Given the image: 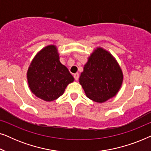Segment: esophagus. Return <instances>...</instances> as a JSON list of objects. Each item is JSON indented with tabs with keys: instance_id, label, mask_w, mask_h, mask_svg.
<instances>
[{
	"instance_id": "obj_1",
	"label": "esophagus",
	"mask_w": 151,
	"mask_h": 151,
	"mask_svg": "<svg viewBox=\"0 0 151 151\" xmlns=\"http://www.w3.org/2000/svg\"><path fill=\"white\" fill-rule=\"evenodd\" d=\"M73 77L75 78L76 80H78V78H79V73H76L73 74Z\"/></svg>"
}]
</instances>
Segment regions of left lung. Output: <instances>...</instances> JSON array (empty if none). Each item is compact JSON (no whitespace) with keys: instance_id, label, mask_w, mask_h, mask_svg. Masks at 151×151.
Masks as SVG:
<instances>
[{"instance_id":"1","label":"left lung","mask_w":151,"mask_h":151,"mask_svg":"<svg viewBox=\"0 0 151 151\" xmlns=\"http://www.w3.org/2000/svg\"><path fill=\"white\" fill-rule=\"evenodd\" d=\"M86 96L96 102H104L114 97L121 87L122 71L112 55L97 48L88 58L80 77Z\"/></svg>"}]
</instances>
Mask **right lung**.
<instances>
[{"label": "right lung", "mask_w": 151, "mask_h": 151, "mask_svg": "<svg viewBox=\"0 0 151 151\" xmlns=\"http://www.w3.org/2000/svg\"><path fill=\"white\" fill-rule=\"evenodd\" d=\"M55 45H49L39 51L28 69L29 87L35 96L47 102L61 96L74 78L59 60Z\"/></svg>", "instance_id": "1"}]
</instances>
